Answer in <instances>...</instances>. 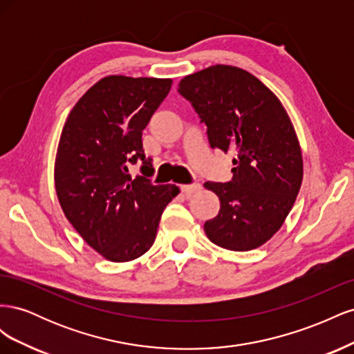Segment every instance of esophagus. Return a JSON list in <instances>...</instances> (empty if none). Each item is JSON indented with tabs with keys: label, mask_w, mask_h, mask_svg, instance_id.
I'll list each match as a JSON object with an SVG mask.
<instances>
[{
	"label": "esophagus",
	"mask_w": 354,
	"mask_h": 354,
	"mask_svg": "<svg viewBox=\"0 0 354 354\" xmlns=\"http://www.w3.org/2000/svg\"><path fill=\"white\" fill-rule=\"evenodd\" d=\"M202 189V186L199 183H195V185H183L181 186V192H183L185 195H192V194H196V192H199Z\"/></svg>",
	"instance_id": "34e87169"
}]
</instances>
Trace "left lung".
<instances>
[{"mask_svg":"<svg viewBox=\"0 0 354 354\" xmlns=\"http://www.w3.org/2000/svg\"><path fill=\"white\" fill-rule=\"evenodd\" d=\"M178 93L207 124L211 147L236 155L232 181L203 185L220 199L203 230L224 250L259 248L282 227L301 187L303 155L291 118L259 78L230 65L187 75Z\"/></svg>","mask_w":354,"mask_h":354,"instance_id":"obj_1","label":"left lung"}]
</instances>
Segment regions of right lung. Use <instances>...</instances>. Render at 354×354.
I'll return each instance as SVG.
<instances>
[{
	"label": "right lung",
	"instance_id": "1",
	"mask_svg": "<svg viewBox=\"0 0 354 354\" xmlns=\"http://www.w3.org/2000/svg\"><path fill=\"white\" fill-rule=\"evenodd\" d=\"M169 78L109 75L73 106L63 125L55 162L60 207L81 238L103 259L131 261L151 250L165 207L180 189L153 186L127 174L143 153L142 131L171 90Z\"/></svg>",
	"mask_w": 354,
	"mask_h": 354
}]
</instances>
